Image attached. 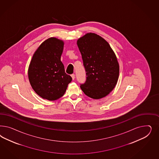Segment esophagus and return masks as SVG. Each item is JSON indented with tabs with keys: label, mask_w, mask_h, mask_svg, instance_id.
<instances>
[{
	"label": "esophagus",
	"mask_w": 159,
	"mask_h": 159,
	"mask_svg": "<svg viewBox=\"0 0 159 159\" xmlns=\"http://www.w3.org/2000/svg\"><path fill=\"white\" fill-rule=\"evenodd\" d=\"M71 77L72 78L73 80H74L75 78V75L74 74H72V75H71Z\"/></svg>",
	"instance_id": "1"
}]
</instances>
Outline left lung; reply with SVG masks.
I'll use <instances>...</instances> for the list:
<instances>
[{"mask_svg":"<svg viewBox=\"0 0 159 159\" xmlns=\"http://www.w3.org/2000/svg\"><path fill=\"white\" fill-rule=\"evenodd\" d=\"M87 72L82 91L93 99L98 100L108 95L118 82L120 65L110 44L96 33H88L77 39Z\"/></svg>","mask_w":159,"mask_h":159,"instance_id":"left-lung-1","label":"left lung"}]
</instances>
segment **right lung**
Returning a JSON list of instances; mask_svg holds the SVG:
<instances>
[{
	"label": "right lung",
	"mask_w": 159,
	"mask_h": 159,
	"mask_svg": "<svg viewBox=\"0 0 159 159\" xmlns=\"http://www.w3.org/2000/svg\"><path fill=\"white\" fill-rule=\"evenodd\" d=\"M64 41L55 37L45 40L35 51L28 69L29 82L43 99L55 101L62 97L72 79L65 72L61 61Z\"/></svg>",
	"instance_id": "obj_1"
}]
</instances>
